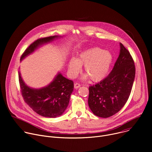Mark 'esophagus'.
Segmentation results:
<instances>
[{
    "label": "esophagus",
    "mask_w": 152,
    "mask_h": 152,
    "mask_svg": "<svg viewBox=\"0 0 152 152\" xmlns=\"http://www.w3.org/2000/svg\"><path fill=\"white\" fill-rule=\"evenodd\" d=\"M80 86V84H79V83H75V84H74V87H75V88H76V89H77L78 88H79Z\"/></svg>",
    "instance_id": "obj_1"
}]
</instances>
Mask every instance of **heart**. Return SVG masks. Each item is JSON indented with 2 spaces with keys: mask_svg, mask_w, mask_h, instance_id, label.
I'll use <instances>...</instances> for the list:
<instances>
[{
  "mask_svg": "<svg viewBox=\"0 0 152 152\" xmlns=\"http://www.w3.org/2000/svg\"><path fill=\"white\" fill-rule=\"evenodd\" d=\"M113 56L108 50L99 48H94L80 53L77 58H72L69 62V72L72 77H75L84 66L86 75L82 79L86 80L88 77L94 82L104 79L109 73L113 62Z\"/></svg>",
  "mask_w": 152,
  "mask_h": 152,
  "instance_id": "b5f03b06",
  "label": "heart"
}]
</instances>
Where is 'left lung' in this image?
<instances>
[{
    "label": "left lung",
    "mask_w": 152,
    "mask_h": 152,
    "mask_svg": "<svg viewBox=\"0 0 152 152\" xmlns=\"http://www.w3.org/2000/svg\"><path fill=\"white\" fill-rule=\"evenodd\" d=\"M120 50L114 68L106 78L89 87L88 105L99 117H110L121 110L131 93L135 76L134 61L120 42Z\"/></svg>",
    "instance_id": "left-lung-1"
}]
</instances>
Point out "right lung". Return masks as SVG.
<instances>
[{
	"label": "right lung",
	"mask_w": 152,
	"mask_h": 152,
	"mask_svg": "<svg viewBox=\"0 0 152 152\" xmlns=\"http://www.w3.org/2000/svg\"><path fill=\"white\" fill-rule=\"evenodd\" d=\"M59 37L58 35L42 38L35 41L25 50L20 58L22 61L39 46L47 44ZM21 93L25 102L38 114L49 118L61 115L67 107L74 83L71 80L58 73L53 81L45 87L36 89L28 86L18 72Z\"/></svg>",
	"instance_id": "add662e5"
}]
</instances>
